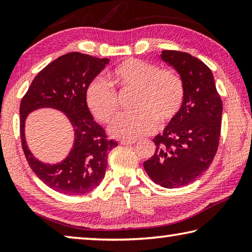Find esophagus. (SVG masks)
<instances>
[{"instance_id": "34e87169", "label": "esophagus", "mask_w": 252, "mask_h": 252, "mask_svg": "<svg viewBox=\"0 0 252 252\" xmlns=\"http://www.w3.org/2000/svg\"><path fill=\"white\" fill-rule=\"evenodd\" d=\"M135 143V140H122L120 141L121 146H133Z\"/></svg>"}]
</instances>
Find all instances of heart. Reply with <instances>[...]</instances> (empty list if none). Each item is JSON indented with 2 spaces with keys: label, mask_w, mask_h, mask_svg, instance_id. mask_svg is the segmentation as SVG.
Listing matches in <instances>:
<instances>
[{
  "label": "heart",
  "mask_w": 252,
  "mask_h": 252,
  "mask_svg": "<svg viewBox=\"0 0 252 252\" xmlns=\"http://www.w3.org/2000/svg\"><path fill=\"white\" fill-rule=\"evenodd\" d=\"M119 93L134 92L133 112L119 117L110 127L119 139L133 140L152 133L157 123L176 118L185 100V85L176 72L138 59L119 63L109 73V83L95 79L89 84L85 102L95 120L108 125L119 111Z\"/></svg>",
  "instance_id": "b5f03b06"
}]
</instances>
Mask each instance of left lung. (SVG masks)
I'll return each mask as SVG.
<instances>
[{"label": "left lung", "instance_id": "8db88e82", "mask_svg": "<svg viewBox=\"0 0 252 252\" xmlns=\"http://www.w3.org/2000/svg\"><path fill=\"white\" fill-rule=\"evenodd\" d=\"M161 59L180 74L185 100L153 139L156 152L143 167L153 182L172 189L193 182L210 167L219 146L222 101L211 70L199 59L173 50L162 51Z\"/></svg>", "mask_w": 252, "mask_h": 252}]
</instances>
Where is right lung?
I'll use <instances>...</instances> for the list:
<instances>
[{
  "label": "right lung",
  "mask_w": 252,
  "mask_h": 252,
  "mask_svg": "<svg viewBox=\"0 0 252 252\" xmlns=\"http://www.w3.org/2000/svg\"><path fill=\"white\" fill-rule=\"evenodd\" d=\"M108 63L109 59L80 52L66 53L37 73L21 101L20 134L28 163L42 182L60 193L84 194L99 186L105 176L109 152L118 146L106 138L103 127L93 120L85 102L89 84ZM41 107L60 109L74 126V147L69 156L57 165L35 159L25 142V119Z\"/></svg>",
  "instance_id": "obj_1"
}]
</instances>
